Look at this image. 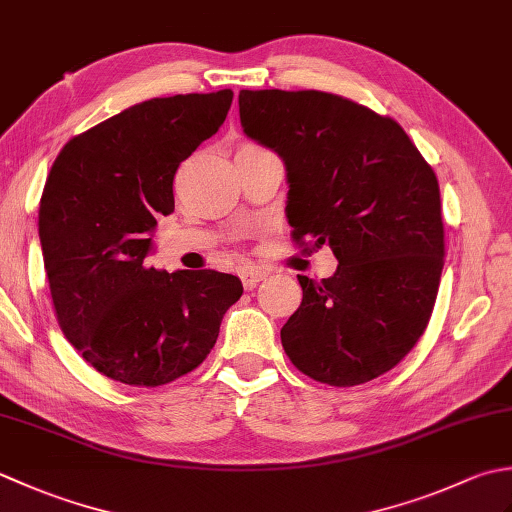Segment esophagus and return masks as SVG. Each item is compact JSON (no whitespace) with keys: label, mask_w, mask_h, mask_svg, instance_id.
Segmentation results:
<instances>
[{"label":"esophagus","mask_w":512,"mask_h":512,"mask_svg":"<svg viewBox=\"0 0 512 512\" xmlns=\"http://www.w3.org/2000/svg\"><path fill=\"white\" fill-rule=\"evenodd\" d=\"M239 277H242V284H244V288H246V290L255 288V286L259 284V281H264V279H266V275H264V273H259V270H244V273L239 275Z\"/></svg>","instance_id":"esophagus-1"}]
</instances>
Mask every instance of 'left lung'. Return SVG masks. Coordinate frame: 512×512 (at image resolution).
<instances>
[{
    "mask_svg": "<svg viewBox=\"0 0 512 512\" xmlns=\"http://www.w3.org/2000/svg\"><path fill=\"white\" fill-rule=\"evenodd\" d=\"M248 138L284 160L292 235L328 244L339 268L303 299L281 345L303 374L334 387L389 372L418 343L438 297L440 187L396 121L343 96L242 90Z\"/></svg>",
    "mask_w": 512,
    "mask_h": 512,
    "instance_id": "8db88e82",
    "label": "left lung"
}]
</instances>
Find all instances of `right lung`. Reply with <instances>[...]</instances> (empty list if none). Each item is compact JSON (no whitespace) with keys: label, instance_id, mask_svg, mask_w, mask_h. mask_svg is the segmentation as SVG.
Listing matches in <instances>:
<instances>
[{"label":"right lung","instance_id":"add662e5","mask_svg":"<svg viewBox=\"0 0 512 512\" xmlns=\"http://www.w3.org/2000/svg\"><path fill=\"white\" fill-rule=\"evenodd\" d=\"M233 92L151 99L74 136L39 204V239L61 330L96 372L167 385L213 350L242 281L149 266L173 176L231 110Z\"/></svg>","mask_w":512,"mask_h":512}]
</instances>
